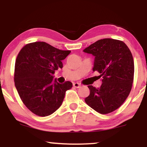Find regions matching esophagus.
<instances>
[{
	"label": "esophagus",
	"instance_id": "esophagus-1",
	"mask_svg": "<svg viewBox=\"0 0 147 147\" xmlns=\"http://www.w3.org/2000/svg\"><path fill=\"white\" fill-rule=\"evenodd\" d=\"M73 86H74V87H75L76 88H78L80 87V84L79 83H74Z\"/></svg>",
	"mask_w": 147,
	"mask_h": 147
}]
</instances>
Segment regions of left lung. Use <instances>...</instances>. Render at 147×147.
Returning <instances> with one entry per match:
<instances>
[{
	"mask_svg": "<svg viewBox=\"0 0 147 147\" xmlns=\"http://www.w3.org/2000/svg\"><path fill=\"white\" fill-rule=\"evenodd\" d=\"M94 56L93 71L102 82L100 88L88 86L86 103L100 114L118 109L129 95L134 79L132 53L124 42L113 39L98 40L83 51Z\"/></svg>",
	"mask_w": 147,
	"mask_h": 147,
	"instance_id": "left-lung-1",
	"label": "left lung"
}]
</instances>
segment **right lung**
I'll use <instances>...</instances> for the list:
<instances>
[{"label":"right lung","instance_id":"1","mask_svg":"<svg viewBox=\"0 0 147 147\" xmlns=\"http://www.w3.org/2000/svg\"><path fill=\"white\" fill-rule=\"evenodd\" d=\"M70 53L38 41L25 45L18 54L14 76L16 89L26 107L36 115L47 116L55 112L65 92L72 88L71 82L59 84L53 76Z\"/></svg>","mask_w":147,"mask_h":147}]
</instances>
